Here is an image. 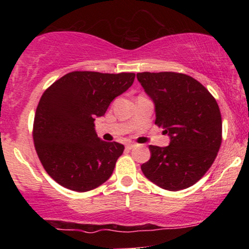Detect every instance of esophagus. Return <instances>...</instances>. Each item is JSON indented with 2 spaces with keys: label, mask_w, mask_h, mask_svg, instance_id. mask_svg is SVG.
Segmentation results:
<instances>
[{
  "label": "esophagus",
  "mask_w": 249,
  "mask_h": 249,
  "mask_svg": "<svg viewBox=\"0 0 249 249\" xmlns=\"http://www.w3.org/2000/svg\"><path fill=\"white\" fill-rule=\"evenodd\" d=\"M136 146V145L132 144V142H130V144H126V148L127 150H132V148Z\"/></svg>",
  "instance_id": "obj_1"
}]
</instances>
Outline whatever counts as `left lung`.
<instances>
[{
    "label": "left lung",
    "instance_id": "left-lung-1",
    "mask_svg": "<svg viewBox=\"0 0 249 249\" xmlns=\"http://www.w3.org/2000/svg\"><path fill=\"white\" fill-rule=\"evenodd\" d=\"M137 79L154 104L156 124L170 137L165 147L150 145L144 176L157 186L180 191L202 178L221 145L222 122L214 97L192 77L139 72Z\"/></svg>",
    "mask_w": 249,
    "mask_h": 249
}]
</instances>
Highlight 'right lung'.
Listing matches in <instances>:
<instances>
[{
  "label": "right lung",
  "mask_w": 249,
  "mask_h": 249,
  "mask_svg": "<svg viewBox=\"0 0 249 249\" xmlns=\"http://www.w3.org/2000/svg\"><path fill=\"white\" fill-rule=\"evenodd\" d=\"M134 73L73 71L45 90L34 121L36 152L47 173L76 192L101 186L124 151L97 136L96 118L132 85Z\"/></svg>",
  "instance_id": "obj_1"
}]
</instances>
